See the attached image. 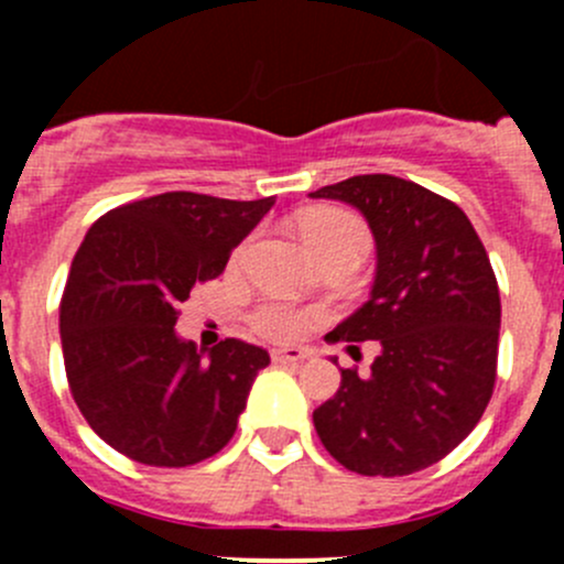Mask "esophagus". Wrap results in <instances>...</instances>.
Returning a JSON list of instances; mask_svg holds the SVG:
<instances>
[{
    "label": "esophagus",
    "instance_id": "1",
    "mask_svg": "<svg viewBox=\"0 0 564 564\" xmlns=\"http://www.w3.org/2000/svg\"><path fill=\"white\" fill-rule=\"evenodd\" d=\"M308 357L305 349H275L272 351V362H281V366H294V362H303Z\"/></svg>",
    "mask_w": 564,
    "mask_h": 564
}]
</instances>
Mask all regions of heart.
Here are the masks:
<instances>
[{"mask_svg": "<svg viewBox=\"0 0 564 564\" xmlns=\"http://www.w3.org/2000/svg\"><path fill=\"white\" fill-rule=\"evenodd\" d=\"M297 229L322 261H360L371 248L368 226L357 215L338 207L308 209L297 218ZM314 322H318V311L297 308V305L281 303V300H267V303L256 305L253 314H250V327L261 338L278 340V344H292V340L303 338L314 327Z\"/></svg>", "mask_w": 564, "mask_h": 564, "instance_id": "1", "label": "heart"}]
</instances>
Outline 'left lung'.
I'll use <instances>...</instances> for the list:
<instances>
[{
    "label": "left lung",
    "instance_id": "obj_1",
    "mask_svg": "<svg viewBox=\"0 0 564 564\" xmlns=\"http://www.w3.org/2000/svg\"><path fill=\"white\" fill-rule=\"evenodd\" d=\"M311 196L357 207L377 240L371 300L327 338L382 346L368 377L340 368L338 392L314 412L316 434L357 475H412L456 451L491 401L497 275L464 209L417 182L360 174Z\"/></svg>",
    "mask_w": 564,
    "mask_h": 564
}]
</instances>
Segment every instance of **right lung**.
Wrapping results in <instances>:
<instances>
[{"mask_svg":"<svg viewBox=\"0 0 564 564\" xmlns=\"http://www.w3.org/2000/svg\"><path fill=\"white\" fill-rule=\"evenodd\" d=\"M272 204L172 191L108 209L87 231L59 303L62 357L73 401L117 453L176 469L235 436L270 355L226 338L204 357L174 324Z\"/></svg>","mask_w":564,"mask_h":564,"instance_id":"1","label":"right lung"}]
</instances>
